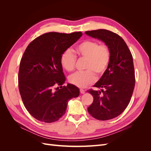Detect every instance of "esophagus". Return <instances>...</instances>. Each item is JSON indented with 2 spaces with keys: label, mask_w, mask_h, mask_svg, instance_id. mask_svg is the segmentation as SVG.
Here are the masks:
<instances>
[{
  "label": "esophagus",
  "mask_w": 151,
  "mask_h": 151,
  "mask_svg": "<svg viewBox=\"0 0 151 151\" xmlns=\"http://www.w3.org/2000/svg\"><path fill=\"white\" fill-rule=\"evenodd\" d=\"M85 92H86V91L84 90L83 89H80V93H81V94H84Z\"/></svg>",
  "instance_id": "esophagus-1"
}]
</instances>
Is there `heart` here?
Segmentation results:
<instances>
[{
    "label": "heart",
    "mask_w": 151,
    "mask_h": 151,
    "mask_svg": "<svg viewBox=\"0 0 151 151\" xmlns=\"http://www.w3.org/2000/svg\"><path fill=\"white\" fill-rule=\"evenodd\" d=\"M75 53L79 57L86 59L85 72H77L68 77V81L79 88H85L93 83L96 77L103 74L107 69L110 62L111 52L106 45H99L93 40H85L79 43L74 50ZM76 57L70 49H67L60 57L62 67L68 72L74 69Z\"/></svg>",
    "instance_id": "heart-1"
}]
</instances>
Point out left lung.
Wrapping results in <instances>:
<instances>
[{
    "label": "left lung",
    "instance_id": "left-lung-1",
    "mask_svg": "<svg viewBox=\"0 0 151 151\" xmlns=\"http://www.w3.org/2000/svg\"><path fill=\"white\" fill-rule=\"evenodd\" d=\"M85 33L102 41L110 50V62L94 85L101 90L88 91L94 100L88 108L96 119L110 120L125 110L133 94L135 82L133 57L125 41L115 33L101 29Z\"/></svg>",
    "mask_w": 151,
    "mask_h": 151
}]
</instances>
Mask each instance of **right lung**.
<instances>
[{"label":"right lung","mask_w":151,"mask_h":151,"mask_svg":"<svg viewBox=\"0 0 151 151\" xmlns=\"http://www.w3.org/2000/svg\"><path fill=\"white\" fill-rule=\"evenodd\" d=\"M82 35L81 32H50L35 38L26 48L20 62L18 83L24 106L36 120L57 121L65 113L68 100L79 96L77 86H62L66 79L60 57ZM56 84L60 89H54Z\"/></svg>","instance_id":"add662e5"}]
</instances>
